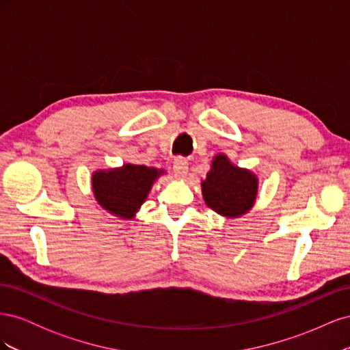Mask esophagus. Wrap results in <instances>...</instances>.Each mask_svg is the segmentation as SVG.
I'll return each instance as SVG.
<instances>
[{
  "label": "esophagus",
  "mask_w": 350,
  "mask_h": 350,
  "mask_svg": "<svg viewBox=\"0 0 350 350\" xmlns=\"http://www.w3.org/2000/svg\"><path fill=\"white\" fill-rule=\"evenodd\" d=\"M174 171H175V175L178 178L184 179L188 174V162L185 161V159L183 157H176L175 162H174Z\"/></svg>",
  "instance_id": "esophagus-1"
}]
</instances>
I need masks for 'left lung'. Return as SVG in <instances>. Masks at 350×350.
Returning <instances> with one entry per match:
<instances>
[{
  "label": "left lung",
  "mask_w": 350,
  "mask_h": 350,
  "mask_svg": "<svg viewBox=\"0 0 350 350\" xmlns=\"http://www.w3.org/2000/svg\"><path fill=\"white\" fill-rule=\"evenodd\" d=\"M201 194L207 207L225 219H238L256 204L258 176L230 162L225 153L211 159L210 171L201 179Z\"/></svg>",
  "instance_id": "left-lung-1"
}]
</instances>
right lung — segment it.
Masks as SVG:
<instances>
[{"mask_svg":"<svg viewBox=\"0 0 350 350\" xmlns=\"http://www.w3.org/2000/svg\"><path fill=\"white\" fill-rule=\"evenodd\" d=\"M162 175H166L165 169L134 163L98 169L92 174V193L111 216L133 220Z\"/></svg>","mask_w":350,"mask_h":350,"instance_id":"right-lung-1","label":"right lung"}]
</instances>
